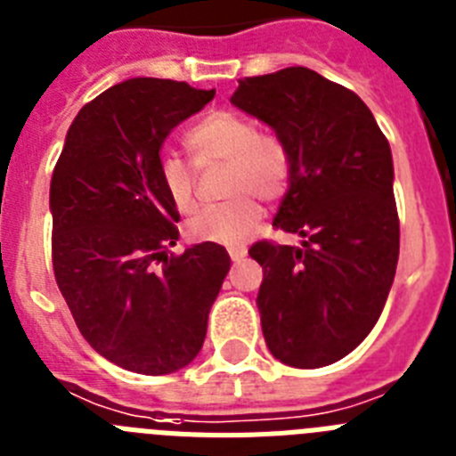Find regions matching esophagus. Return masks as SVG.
<instances>
[{
	"label": "esophagus",
	"instance_id": "1",
	"mask_svg": "<svg viewBox=\"0 0 456 456\" xmlns=\"http://www.w3.org/2000/svg\"><path fill=\"white\" fill-rule=\"evenodd\" d=\"M245 255H248V250H245V248H229V256H232L233 264H239Z\"/></svg>",
	"mask_w": 456,
	"mask_h": 456
}]
</instances>
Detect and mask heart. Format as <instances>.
<instances>
[{
  "label": "heart",
  "mask_w": 456,
  "mask_h": 456,
  "mask_svg": "<svg viewBox=\"0 0 456 456\" xmlns=\"http://www.w3.org/2000/svg\"><path fill=\"white\" fill-rule=\"evenodd\" d=\"M185 149L197 169L227 165L224 204L201 208L185 224L195 243L239 245L259 227L264 208L259 200L282 197L289 181V151L273 133H261L250 118L232 110H217L185 133ZM162 195L179 213L197 206V176L183 160L165 156L158 162Z\"/></svg>",
  "instance_id": "b5f03b06"
}]
</instances>
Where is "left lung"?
<instances>
[{
  "label": "left lung",
  "instance_id": "obj_1",
  "mask_svg": "<svg viewBox=\"0 0 456 456\" xmlns=\"http://www.w3.org/2000/svg\"><path fill=\"white\" fill-rule=\"evenodd\" d=\"M232 102L287 146L289 190L273 227L305 239L250 248L264 268V339L284 365H332L370 335L397 271L390 144L354 91L305 66L245 77Z\"/></svg>",
  "mask_w": 456,
  "mask_h": 456
}]
</instances>
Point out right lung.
<instances>
[{
  "mask_svg": "<svg viewBox=\"0 0 456 456\" xmlns=\"http://www.w3.org/2000/svg\"><path fill=\"white\" fill-rule=\"evenodd\" d=\"M216 89L134 77L77 112L50 183L53 266L82 338L137 374L190 365L229 261L223 245L183 255L179 211L158 181L160 146Z\"/></svg>",
  "mask_w": 456,
  "mask_h": 456,
  "instance_id": "add662e5",
  "label": "right lung"
}]
</instances>
